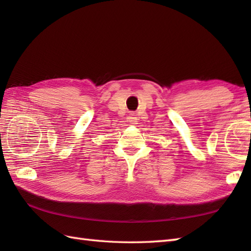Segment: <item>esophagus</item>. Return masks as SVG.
Instances as JSON below:
<instances>
[{
    "label": "esophagus",
    "instance_id": "34e87169",
    "mask_svg": "<svg viewBox=\"0 0 251 251\" xmlns=\"http://www.w3.org/2000/svg\"><path fill=\"white\" fill-rule=\"evenodd\" d=\"M127 120H128V122L130 123V124H137V122H138L136 113H134V112H132V113L129 114V116L127 117Z\"/></svg>",
    "mask_w": 251,
    "mask_h": 251
}]
</instances>
